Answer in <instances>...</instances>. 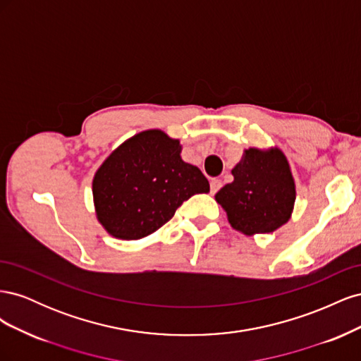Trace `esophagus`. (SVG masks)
<instances>
[{
	"label": "esophagus",
	"instance_id": "1",
	"mask_svg": "<svg viewBox=\"0 0 361 361\" xmlns=\"http://www.w3.org/2000/svg\"><path fill=\"white\" fill-rule=\"evenodd\" d=\"M221 187H223L221 179H212V180H211V192H212V194H215Z\"/></svg>",
	"mask_w": 361,
	"mask_h": 361
}]
</instances>
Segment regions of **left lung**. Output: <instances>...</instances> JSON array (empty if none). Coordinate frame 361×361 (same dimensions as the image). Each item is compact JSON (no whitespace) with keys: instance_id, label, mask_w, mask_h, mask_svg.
<instances>
[{"instance_id":"1","label":"left lung","mask_w":361,"mask_h":361,"mask_svg":"<svg viewBox=\"0 0 361 361\" xmlns=\"http://www.w3.org/2000/svg\"><path fill=\"white\" fill-rule=\"evenodd\" d=\"M233 182L215 194L228 223L247 236L269 233L289 221L295 183L289 164L279 149H248L232 170Z\"/></svg>"}]
</instances>
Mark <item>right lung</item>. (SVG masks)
Wrapping results in <instances>:
<instances>
[{
  "instance_id": "right-lung-1",
  "label": "right lung",
  "mask_w": 361,
  "mask_h": 361,
  "mask_svg": "<svg viewBox=\"0 0 361 361\" xmlns=\"http://www.w3.org/2000/svg\"><path fill=\"white\" fill-rule=\"evenodd\" d=\"M209 191L204 174L182 161L179 140L150 129L118 146L96 171L97 220L120 239H140L171 220L194 194Z\"/></svg>"
}]
</instances>
